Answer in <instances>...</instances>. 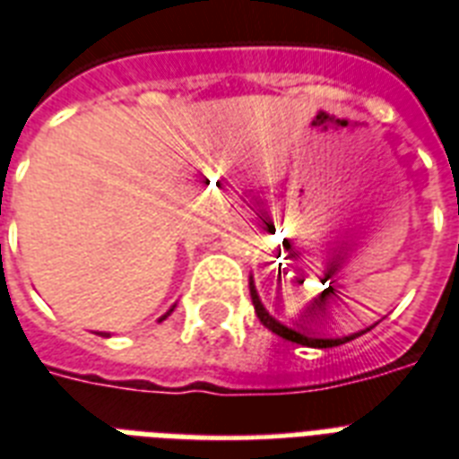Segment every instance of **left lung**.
Returning <instances> with one entry per match:
<instances>
[{
	"mask_svg": "<svg viewBox=\"0 0 459 459\" xmlns=\"http://www.w3.org/2000/svg\"><path fill=\"white\" fill-rule=\"evenodd\" d=\"M250 298H252V305H255V312H257L259 321H262V324H264V326L269 328L272 333L281 335L283 341L298 342V345H307V348H335V345H342V342L355 341V338H359L362 333L371 331V326H369V328H364V331H357V333L342 335V338H321V335H314L312 331H307V328H302V326H298V328L286 326L283 321H279L276 316H272V314H269V309L262 305L257 288H255V279H252V276H250Z\"/></svg>",
	"mask_w": 459,
	"mask_h": 459,
	"instance_id": "obj_1",
	"label": "left lung"
}]
</instances>
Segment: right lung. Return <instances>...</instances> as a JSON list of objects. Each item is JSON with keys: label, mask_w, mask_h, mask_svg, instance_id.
Masks as SVG:
<instances>
[{"label": "right lung", "mask_w": 459, "mask_h": 459, "mask_svg": "<svg viewBox=\"0 0 459 459\" xmlns=\"http://www.w3.org/2000/svg\"><path fill=\"white\" fill-rule=\"evenodd\" d=\"M173 309H176V305H173V307H171V309H169V312H166V314H161V316H159V321H164V319H166V316H169V314H171V312H173ZM100 335H109V333H100Z\"/></svg>", "instance_id": "1"}]
</instances>
